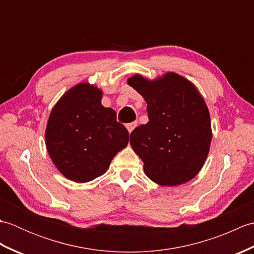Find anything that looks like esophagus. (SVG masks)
<instances>
[{
	"mask_svg": "<svg viewBox=\"0 0 254 254\" xmlns=\"http://www.w3.org/2000/svg\"><path fill=\"white\" fill-rule=\"evenodd\" d=\"M136 126H137V123L136 122H131V123H127V124H126V127H127V131H128V133H131L134 128L136 127Z\"/></svg>",
	"mask_w": 254,
	"mask_h": 254,
	"instance_id": "34e87169",
	"label": "esophagus"
}]
</instances>
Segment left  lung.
I'll use <instances>...</instances> for the list:
<instances>
[{"instance_id":"obj_1","label":"left lung","mask_w":254,"mask_h":254,"mask_svg":"<svg viewBox=\"0 0 254 254\" xmlns=\"http://www.w3.org/2000/svg\"><path fill=\"white\" fill-rule=\"evenodd\" d=\"M127 84L147 104L149 121L135 127L130 143L144 171L160 186L193 179L209 152L212 128L207 106L191 82L177 73L148 80L134 75Z\"/></svg>"}]
</instances>
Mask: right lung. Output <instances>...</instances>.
<instances>
[{"label": "right lung", "mask_w": 254, "mask_h": 254, "mask_svg": "<svg viewBox=\"0 0 254 254\" xmlns=\"http://www.w3.org/2000/svg\"><path fill=\"white\" fill-rule=\"evenodd\" d=\"M101 90L80 83L64 94L50 113L46 146L67 179L84 183L104 175L112 158L127 147L128 132L117 113L101 105Z\"/></svg>", "instance_id": "1"}]
</instances>
